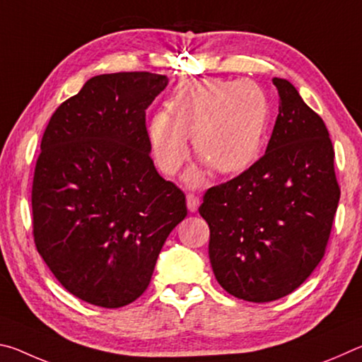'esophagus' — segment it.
Masks as SVG:
<instances>
[{
  "label": "esophagus",
  "mask_w": 362,
  "mask_h": 362,
  "mask_svg": "<svg viewBox=\"0 0 362 362\" xmlns=\"http://www.w3.org/2000/svg\"><path fill=\"white\" fill-rule=\"evenodd\" d=\"M198 206H199V198L193 193H188L187 194V207L189 212H196L198 211Z\"/></svg>",
  "instance_id": "obj_1"
}]
</instances>
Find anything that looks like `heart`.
I'll return each instance as SVG.
<instances>
[{"instance_id": "1", "label": "heart", "mask_w": 362, "mask_h": 362, "mask_svg": "<svg viewBox=\"0 0 362 362\" xmlns=\"http://www.w3.org/2000/svg\"><path fill=\"white\" fill-rule=\"evenodd\" d=\"M268 126V100L252 81L192 79L170 97L166 112L151 116L148 134L153 156L164 174L173 175L188 155H196L220 174H238L259 158ZM189 170L188 183L201 180Z\"/></svg>"}]
</instances>
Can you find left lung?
Instances as JSON below:
<instances>
[{"label":"left lung","mask_w":362,"mask_h":362,"mask_svg":"<svg viewBox=\"0 0 362 362\" xmlns=\"http://www.w3.org/2000/svg\"><path fill=\"white\" fill-rule=\"evenodd\" d=\"M273 84L279 115L265 155L199 206L218 284L255 303L289 296L313 273L340 199L326 124L287 79Z\"/></svg>","instance_id":"obj_1"}]
</instances>
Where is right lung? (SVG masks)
Here are the masks:
<instances>
[{"label":"right lung","mask_w":362,"mask_h":362,"mask_svg":"<svg viewBox=\"0 0 362 362\" xmlns=\"http://www.w3.org/2000/svg\"><path fill=\"white\" fill-rule=\"evenodd\" d=\"M169 83L148 71L99 75L49 119L36 161L35 244L66 291L119 308L150 284L185 194L150 158L145 110Z\"/></svg>","instance_id":"obj_1"}]
</instances>
